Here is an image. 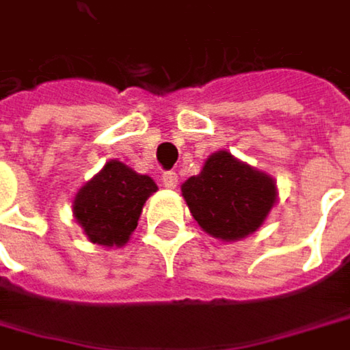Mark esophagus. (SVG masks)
Masks as SVG:
<instances>
[{"instance_id":"obj_1","label":"esophagus","mask_w":350,"mask_h":350,"mask_svg":"<svg viewBox=\"0 0 350 350\" xmlns=\"http://www.w3.org/2000/svg\"><path fill=\"white\" fill-rule=\"evenodd\" d=\"M162 182H164L166 188H176V186H178V174H176V172H164Z\"/></svg>"}]
</instances>
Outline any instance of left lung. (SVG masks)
<instances>
[{"label": "left lung", "instance_id": "1", "mask_svg": "<svg viewBox=\"0 0 350 350\" xmlns=\"http://www.w3.org/2000/svg\"><path fill=\"white\" fill-rule=\"evenodd\" d=\"M182 196L202 231L223 241H239L263 225L278 188L271 176L223 150L208 156L200 174L182 184Z\"/></svg>", "mask_w": 350, "mask_h": 350}]
</instances>
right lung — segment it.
I'll list each match as a JSON object with an SVG mask.
<instances>
[{
    "mask_svg": "<svg viewBox=\"0 0 350 350\" xmlns=\"http://www.w3.org/2000/svg\"><path fill=\"white\" fill-rule=\"evenodd\" d=\"M158 190L146 174L109 160L75 196L72 213L91 243L121 247L135 231L146 200Z\"/></svg>",
    "mask_w": 350,
    "mask_h": 350,
    "instance_id": "add662e5",
    "label": "right lung"
}]
</instances>
